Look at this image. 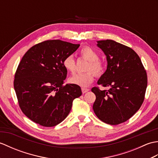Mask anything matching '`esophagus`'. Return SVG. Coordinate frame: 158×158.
Wrapping results in <instances>:
<instances>
[{
	"mask_svg": "<svg viewBox=\"0 0 158 158\" xmlns=\"http://www.w3.org/2000/svg\"><path fill=\"white\" fill-rule=\"evenodd\" d=\"M89 89L88 88H81V91H82V93L83 94H85L86 92H88L89 91Z\"/></svg>",
	"mask_w": 158,
	"mask_h": 158,
	"instance_id": "34e87169",
	"label": "esophagus"
}]
</instances>
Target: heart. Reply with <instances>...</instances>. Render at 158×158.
Listing matches in <instances>:
<instances>
[{"label":"heart","instance_id":"heart-1","mask_svg":"<svg viewBox=\"0 0 158 158\" xmlns=\"http://www.w3.org/2000/svg\"><path fill=\"white\" fill-rule=\"evenodd\" d=\"M79 55L88 60L85 68L86 72L77 73L71 77L69 81L72 84L81 87H88L93 82L95 75L100 77L105 71V64L102 60L99 59V55L95 49L89 46H84L79 50ZM62 65L67 71L75 73L76 61L73 56L69 55L64 58Z\"/></svg>","mask_w":158,"mask_h":158}]
</instances>
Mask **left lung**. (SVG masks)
<instances>
[{
    "label": "left lung",
    "mask_w": 158,
    "mask_h": 158,
    "mask_svg": "<svg viewBox=\"0 0 158 158\" xmlns=\"http://www.w3.org/2000/svg\"><path fill=\"white\" fill-rule=\"evenodd\" d=\"M98 46L108 62L98 84L109 89L92 88L96 95L93 109L102 122L117 125L128 120L141 106L147 86V73L138 54L129 47L108 39L98 41Z\"/></svg>",
    "instance_id": "1"
}]
</instances>
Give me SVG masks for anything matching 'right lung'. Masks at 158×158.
Returning a JSON list of instances; mask_svg holds the SVG:
<instances>
[{
  "label": "right lung",
  "instance_id": "right-lung-1",
  "mask_svg": "<svg viewBox=\"0 0 158 158\" xmlns=\"http://www.w3.org/2000/svg\"><path fill=\"white\" fill-rule=\"evenodd\" d=\"M79 47L48 40L32 46L23 56L13 85L20 109L32 122L44 127L58 125L68 116L74 99L82 94L79 85H64L67 70L62 61Z\"/></svg>",
  "mask_w": 158,
  "mask_h": 158
}]
</instances>
